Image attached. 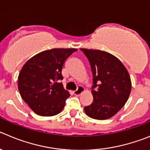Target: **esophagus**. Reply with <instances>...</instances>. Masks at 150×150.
<instances>
[{
	"label": "esophagus",
	"mask_w": 150,
	"mask_h": 150,
	"mask_svg": "<svg viewBox=\"0 0 150 150\" xmlns=\"http://www.w3.org/2000/svg\"><path fill=\"white\" fill-rule=\"evenodd\" d=\"M83 91H84V89H83V88L82 87V86H79V87H78V89H76V90L74 91L73 93H74V95H75V96H80V95L81 94V93L83 92Z\"/></svg>",
	"instance_id": "obj_1"
}]
</instances>
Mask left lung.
Instances as JSON below:
<instances>
[{"instance_id": "obj_1", "label": "left lung", "mask_w": 150, "mask_h": 150, "mask_svg": "<svg viewBox=\"0 0 150 150\" xmlns=\"http://www.w3.org/2000/svg\"><path fill=\"white\" fill-rule=\"evenodd\" d=\"M86 56L92 73L93 101L84 107L86 115L97 120L114 116L129 96L132 83L124 64L110 53L81 49Z\"/></svg>"}]
</instances>
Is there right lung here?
Returning <instances> with one entry per match:
<instances>
[{
  "instance_id": "right-lung-1",
  "label": "right lung",
  "mask_w": 150,
  "mask_h": 150,
  "mask_svg": "<svg viewBox=\"0 0 150 150\" xmlns=\"http://www.w3.org/2000/svg\"><path fill=\"white\" fill-rule=\"evenodd\" d=\"M77 49H52L28 60L18 79V90L23 100L40 116H53L62 111L70 94L62 83L64 61Z\"/></svg>"
}]
</instances>
